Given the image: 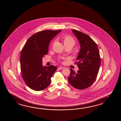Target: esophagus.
<instances>
[{
	"label": "esophagus",
	"instance_id": "esophagus-1",
	"mask_svg": "<svg viewBox=\"0 0 121 121\" xmlns=\"http://www.w3.org/2000/svg\"><path fill=\"white\" fill-rule=\"evenodd\" d=\"M64 67H61V66H60V67H58V69H64Z\"/></svg>",
	"mask_w": 121,
	"mask_h": 121
}]
</instances>
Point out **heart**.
<instances>
[{
  "label": "heart",
  "instance_id": "obj_1",
  "mask_svg": "<svg viewBox=\"0 0 121 121\" xmlns=\"http://www.w3.org/2000/svg\"><path fill=\"white\" fill-rule=\"evenodd\" d=\"M62 40L64 43L65 47L69 46L73 47L76 43L74 39L69 35H64L62 38Z\"/></svg>",
  "mask_w": 121,
  "mask_h": 121
}]
</instances>
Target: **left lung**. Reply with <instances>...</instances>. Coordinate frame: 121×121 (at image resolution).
Listing matches in <instances>:
<instances>
[{"mask_svg": "<svg viewBox=\"0 0 121 121\" xmlns=\"http://www.w3.org/2000/svg\"><path fill=\"white\" fill-rule=\"evenodd\" d=\"M72 32L80 46L77 62H75L79 69L76 73L70 69L68 81L75 88L84 90L90 87L96 79L100 64V57L97 44L90 36L76 30H72Z\"/></svg>", "mask_w": 121, "mask_h": 121, "instance_id": "left-lung-1", "label": "left lung"}]
</instances>
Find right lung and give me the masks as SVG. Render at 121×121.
Returning <instances> with one entry per match:
<instances>
[{"instance_id": "add662e5", "label": "right lung", "mask_w": 121, "mask_h": 121, "mask_svg": "<svg viewBox=\"0 0 121 121\" xmlns=\"http://www.w3.org/2000/svg\"><path fill=\"white\" fill-rule=\"evenodd\" d=\"M61 30H44L34 34L26 41L22 50L20 66L26 84L32 90L41 91L51 82V77L57 67L42 65V58L48 53L50 42Z\"/></svg>"}]
</instances>
